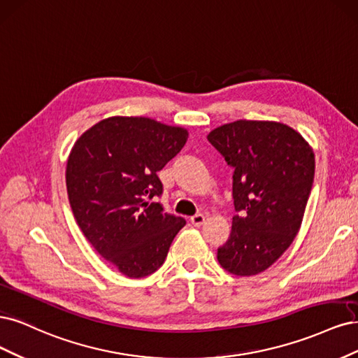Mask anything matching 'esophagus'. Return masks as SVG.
Returning a JSON list of instances; mask_svg holds the SVG:
<instances>
[{
  "label": "esophagus",
  "instance_id": "esophagus-1",
  "mask_svg": "<svg viewBox=\"0 0 358 358\" xmlns=\"http://www.w3.org/2000/svg\"><path fill=\"white\" fill-rule=\"evenodd\" d=\"M190 222H192V224L193 226H202L203 223H205V215L203 214H194L192 218H190Z\"/></svg>",
  "mask_w": 358,
  "mask_h": 358
}]
</instances>
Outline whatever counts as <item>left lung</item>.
<instances>
[{"label": "left lung", "instance_id": "8db88e82", "mask_svg": "<svg viewBox=\"0 0 358 358\" xmlns=\"http://www.w3.org/2000/svg\"><path fill=\"white\" fill-rule=\"evenodd\" d=\"M208 141L234 169L236 214L217 260L238 276L260 273L301 229L314 182V152L301 134L276 122L236 120L211 131Z\"/></svg>", "mask_w": 358, "mask_h": 358}]
</instances>
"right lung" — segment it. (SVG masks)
Wrapping results in <instances>:
<instances>
[{"instance_id": "add662e5", "label": "right lung", "mask_w": 358, "mask_h": 358, "mask_svg": "<svg viewBox=\"0 0 358 358\" xmlns=\"http://www.w3.org/2000/svg\"><path fill=\"white\" fill-rule=\"evenodd\" d=\"M187 131L147 117H110L76 141L66 192L76 222L99 255L129 278L162 266L182 217L152 199L164 192L157 172L187 141Z\"/></svg>"}]
</instances>
